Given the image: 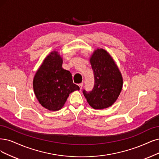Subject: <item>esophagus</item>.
I'll use <instances>...</instances> for the list:
<instances>
[{
	"mask_svg": "<svg viewBox=\"0 0 159 159\" xmlns=\"http://www.w3.org/2000/svg\"><path fill=\"white\" fill-rule=\"evenodd\" d=\"M79 88H80V89H82V88H83V83L79 84Z\"/></svg>",
	"mask_w": 159,
	"mask_h": 159,
	"instance_id": "34e87169",
	"label": "esophagus"
}]
</instances>
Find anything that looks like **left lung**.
<instances>
[{
    "instance_id": "8db88e82",
    "label": "left lung",
    "mask_w": 159,
    "mask_h": 159,
    "mask_svg": "<svg viewBox=\"0 0 159 159\" xmlns=\"http://www.w3.org/2000/svg\"><path fill=\"white\" fill-rule=\"evenodd\" d=\"M94 75V86L91 92L83 90L87 102L94 109H106L118 99L123 79L120 70L109 53L97 48L90 57Z\"/></svg>"
}]
</instances>
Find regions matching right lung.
<instances>
[{
	"label": "right lung",
	"instance_id": "obj_1",
	"mask_svg": "<svg viewBox=\"0 0 159 159\" xmlns=\"http://www.w3.org/2000/svg\"><path fill=\"white\" fill-rule=\"evenodd\" d=\"M63 58L57 51H52L43 60L33 81L34 93L39 103L51 111L61 109L71 92L79 90L72 75L62 68Z\"/></svg>",
	"mask_w": 159,
	"mask_h": 159
}]
</instances>
